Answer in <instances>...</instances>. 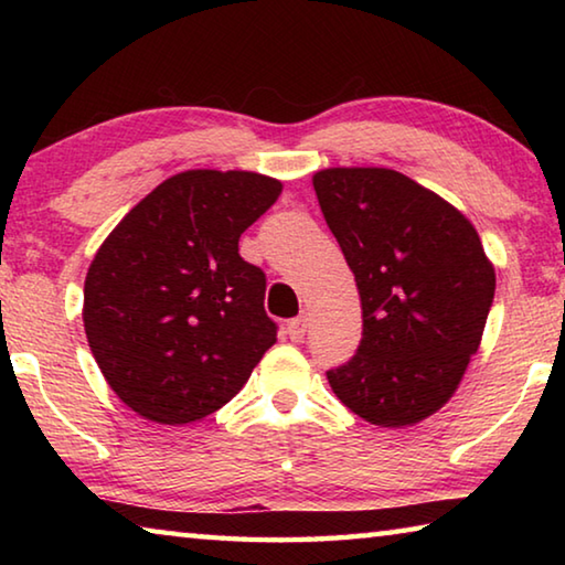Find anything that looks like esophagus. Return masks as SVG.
Returning a JSON list of instances; mask_svg holds the SVG:
<instances>
[{
	"label": "esophagus",
	"mask_w": 565,
	"mask_h": 565,
	"mask_svg": "<svg viewBox=\"0 0 565 565\" xmlns=\"http://www.w3.org/2000/svg\"><path fill=\"white\" fill-rule=\"evenodd\" d=\"M286 333H289L291 341L299 343L306 337V317H296L286 323Z\"/></svg>",
	"instance_id": "esophagus-1"
}]
</instances>
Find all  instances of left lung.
I'll list each match as a JSON object with an SVG mask.
<instances>
[{"label":"left lung","mask_w":565,"mask_h":565,"mask_svg":"<svg viewBox=\"0 0 565 565\" xmlns=\"http://www.w3.org/2000/svg\"><path fill=\"white\" fill-rule=\"evenodd\" d=\"M323 218L356 276L363 333L327 379L353 414L401 428L461 384L489 319L495 271L473 224L394 169L313 174Z\"/></svg>","instance_id":"8db88e82"}]
</instances>
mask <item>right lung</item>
Listing matches in <instances>:
<instances>
[{"label":"right lung","instance_id":"add662e5","mask_svg":"<svg viewBox=\"0 0 565 565\" xmlns=\"http://www.w3.org/2000/svg\"><path fill=\"white\" fill-rule=\"evenodd\" d=\"M281 194L254 171L191 169L147 194L104 238L84 281V331L107 384L157 424L228 404L276 343L266 276L242 236Z\"/></svg>","mask_w":565,"mask_h":565}]
</instances>
